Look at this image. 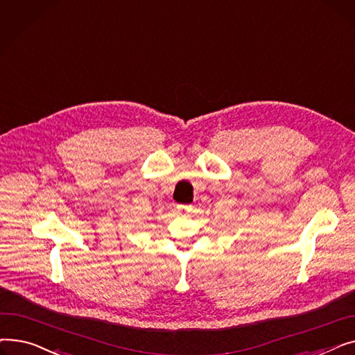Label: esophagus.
<instances>
[{
    "instance_id": "1",
    "label": "esophagus",
    "mask_w": 355,
    "mask_h": 355,
    "mask_svg": "<svg viewBox=\"0 0 355 355\" xmlns=\"http://www.w3.org/2000/svg\"><path fill=\"white\" fill-rule=\"evenodd\" d=\"M185 210H187V207H185V206H177L175 207V211L178 213V214H181V213H184Z\"/></svg>"
}]
</instances>
